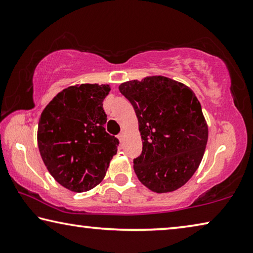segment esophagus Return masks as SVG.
I'll list each match as a JSON object with an SVG mask.
<instances>
[{
    "label": "esophagus",
    "mask_w": 253,
    "mask_h": 253,
    "mask_svg": "<svg viewBox=\"0 0 253 253\" xmlns=\"http://www.w3.org/2000/svg\"><path fill=\"white\" fill-rule=\"evenodd\" d=\"M124 136H125V135H124V132H121V134L118 135V138H119V140H121V142H123V139H124Z\"/></svg>",
    "instance_id": "esophagus-1"
}]
</instances>
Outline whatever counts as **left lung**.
<instances>
[{"label":"left lung","mask_w":253,"mask_h":253,"mask_svg":"<svg viewBox=\"0 0 253 253\" xmlns=\"http://www.w3.org/2000/svg\"><path fill=\"white\" fill-rule=\"evenodd\" d=\"M138 118L143 151L134 170L145 186L168 193L183 186L198 169L208 143V125L195 93L163 76L119 85Z\"/></svg>","instance_id":"left-lung-1"}]
</instances>
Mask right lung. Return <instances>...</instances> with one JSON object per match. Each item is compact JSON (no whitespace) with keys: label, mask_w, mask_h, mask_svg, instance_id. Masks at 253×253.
Returning <instances> with one entry per match:
<instances>
[{"label":"right lung","mask_w":253,"mask_h":253,"mask_svg":"<svg viewBox=\"0 0 253 253\" xmlns=\"http://www.w3.org/2000/svg\"><path fill=\"white\" fill-rule=\"evenodd\" d=\"M109 84H83L63 89L41 114L38 146L60 185L81 193L104 179L119 140L105 129L102 101Z\"/></svg>","instance_id":"1"}]
</instances>
